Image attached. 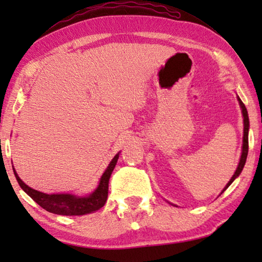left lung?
I'll return each mask as SVG.
<instances>
[{"label": "left lung", "mask_w": 262, "mask_h": 262, "mask_svg": "<svg viewBox=\"0 0 262 262\" xmlns=\"http://www.w3.org/2000/svg\"><path fill=\"white\" fill-rule=\"evenodd\" d=\"M238 102H239V106H241L242 108V114H243V123H245V130H243V146H242V155H241V160H239V163H238V167L237 169H236L235 174L232 175V178L230 179V181L228 182V185L225 186V188L223 191H225L229 186L232 184V181L235 180L236 178L238 177L239 174H241V171L243 169V167H245L246 164V160H247V155H248V130H249V119H248V113H247V108L245 106V103L241 101V99L238 98Z\"/></svg>", "instance_id": "8db88e82"}]
</instances>
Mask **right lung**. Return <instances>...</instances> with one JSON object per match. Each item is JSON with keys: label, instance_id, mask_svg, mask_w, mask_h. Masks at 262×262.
Masks as SVG:
<instances>
[{"label": "right lung", "instance_id": "obj_1", "mask_svg": "<svg viewBox=\"0 0 262 262\" xmlns=\"http://www.w3.org/2000/svg\"><path fill=\"white\" fill-rule=\"evenodd\" d=\"M118 159H119V154H117L114 159L111 161L110 166L107 167L105 173L100 179L98 188L88 196H76L73 194H46V193L38 192L28 187L19 178L14 168L13 170L20 187L42 209L51 213L63 214V216H82V214L91 213L93 211L101 209L105 205L107 196H108V181Z\"/></svg>", "mask_w": 262, "mask_h": 262}]
</instances>
